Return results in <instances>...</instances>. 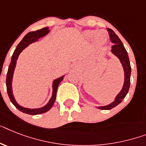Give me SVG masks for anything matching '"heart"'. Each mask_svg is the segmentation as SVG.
Returning a JSON list of instances; mask_svg holds the SVG:
<instances>
[{
	"label": "heart",
	"mask_w": 146,
	"mask_h": 146,
	"mask_svg": "<svg viewBox=\"0 0 146 146\" xmlns=\"http://www.w3.org/2000/svg\"><path fill=\"white\" fill-rule=\"evenodd\" d=\"M106 34H107L106 32L104 31H87L85 32V35H86V37H88V38L94 37L95 40L100 44L104 43L106 39Z\"/></svg>",
	"instance_id": "obj_1"
}]
</instances>
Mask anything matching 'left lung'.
Instances as JSON below:
<instances>
[{"label":"left lung","mask_w":146,"mask_h":146,"mask_svg":"<svg viewBox=\"0 0 146 146\" xmlns=\"http://www.w3.org/2000/svg\"><path fill=\"white\" fill-rule=\"evenodd\" d=\"M108 31L109 32L110 41L114 44L112 46V53L119 59L121 65L123 66L124 72H125V82H124L123 87L121 89V92H119L117 96L115 97V101L107 106H103V107H98V109L101 110H110L112 108H115V106H117L118 104L121 103L122 102V100L125 98L127 92H128L130 84H131V67L127 50L125 48L121 41L120 40V38H119L117 35L115 34V32L110 28H108Z\"/></svg>","instance_id":"1"}]
</instances>
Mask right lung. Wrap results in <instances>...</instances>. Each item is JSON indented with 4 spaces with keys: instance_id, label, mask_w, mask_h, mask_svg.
<instances>
[{
    "instance_id": "right-lung-1",
    "label": "right lung",
    "mask_w": 146,
    "mask_h": 146,
    "mask_svg": "<svg viewBox=\"0 0 146 146\" xmlns=\"http://www.w3.org/2000/svg\"><path fill=\"white\" fill-rule=\"evenodd\" d=\"M49 31H50L48 30V27H44V28L41 29V30H38L36 31L30 32L27 34L25 35L22 40L17 45L16 49H15L14 53H13V56H12L11 62L10 64H9V68H8V72H7L6 84H7V93H8L9 99H10L11 102L14 104V106H15L17 109L19 110L20 111L23 112V113H25L29 114V115H38V114L44 113L45 112L48 111L49 110L52 108L53 104H54V102H55V99H56V92H57V88H58L59 84H60V82L63 80V78H64V75H63L54 80L52 86V97H51V98H50V101L48 102V103L45 106H44L43 108H37V109H29V108H23V107L19 105V104L15 102V98H14V96H13V90H12V80H13V72H14V70H15V65H16V60L18 59V57H19V55L31 43L36 42L39 38H42V37L44 36L45 35L48 33Z\"/></svg>"
}]
</instances>
